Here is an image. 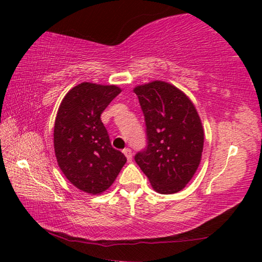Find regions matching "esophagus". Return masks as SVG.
<instances>
[{
	"label": "esophagus",
	"instance_id": "34e87169",
	"mask_svg": "<svg viewBox=\"0 0 262 262\" xmlns=\"http://www.w3.org/2000/svg\"><path fill=\"white\" fill-rule=\"evenodd\" d=\"M123 154H125V156L127 157L128 162H130L132 159H133V152H132V150H130L129 148H126V149H123Z\"/></svg>",
	"mask_w": 262,
	"mask_h": 262
}]
</instances>
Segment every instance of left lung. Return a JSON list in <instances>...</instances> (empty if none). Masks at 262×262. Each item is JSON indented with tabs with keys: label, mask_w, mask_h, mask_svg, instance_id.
Returning <instances> with one entry per match:
<instances>
[{
	"label": "left lung",
	"mask_w": 262,
	"mask_h": 262,
	"mask_svg": "<svg viewBox=\"0 0 262 262\" xmlns=\"http://www.w3.org/2000/svg\"><path fill=\"white\" fill-rule=\"evenodd\" d=\"M144 114L147 147L135 162L161 194L183 189L196 172L203 150V128L192 101L163 81L134 89Z\"/></svg>",
	"instance_id": "1"
}]
</instances>
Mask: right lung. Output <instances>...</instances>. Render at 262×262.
Instances as JSON below:
<instances>
[{
  "label": "right lung",
  "mask_w": 262,
  "mask_h": 262,
  "mask_svg": "<svg viewBox=\"0 0 262 262\" xmlns=\"http://www.w3.org/2000/svg\"><path fill=\"white\" fill-rule=\"evenodd\" d=\"M121 92L117 85L83 82L62 99L54 126V150L62 173L75 187L96 195L107 189L127 158L111 144L100 115Z\"/></svg>",
  "instance_id": "1"
}]
</instances>
